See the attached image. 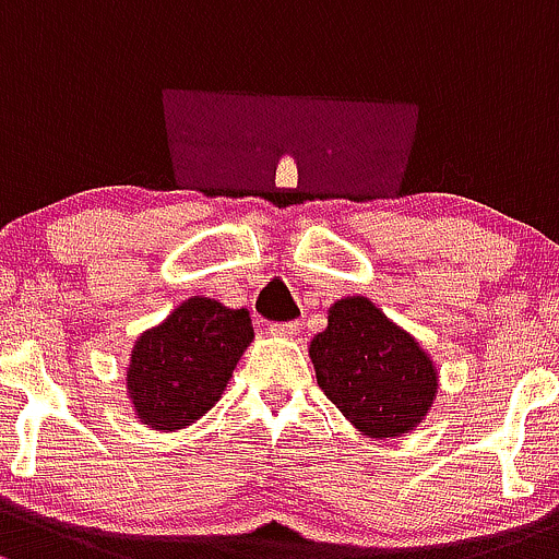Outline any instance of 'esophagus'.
Listing matches in <instances>:
<instances>
[{
	"mask_svg": "<svg viewBox=\"0 0 559 559\" xmlns=\"http://www.w3.org/2000/svg\"><path fill=\"white\" fill-rule=\"evenodd\" d=\"M299 329H302V324H299V321H286V324H273V326H270V334H275V337H284V340H292V337H297Z\"/></svg>",
	"mask_w": 559,
	"mask_h": 559,
	"instance_id": "obj_1",
	"label": "esophagus"
}]
</instances>
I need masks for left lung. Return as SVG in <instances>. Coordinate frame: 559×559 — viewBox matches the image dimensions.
<instances>
[{
	"instance_id": "obj_1",
	"label": "left lung",
	"mask_w": 559,
	"mask_h": 559,
	"mask_svg": "<svg viewBox=\"0 0 559 559\" xmlns=\"http://www.w3.org/2000/svg\"><path fill=\"white\" fill-rule=\"evenodd\" d=\"M310 361L329 402L369 439L409 433L437 399L431 356L367 297L329 308L326 329L310 343Z\"/></svg>"
}]
</instances>
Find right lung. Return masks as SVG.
Instances as JSON below:
<instances>
[{
  "label": "right lung",
  "instance_id": "obj_1",
  "mask_svg": "<svg viewBox=\"0 0 559 559\" xmlns=\"http://www.w3.org/2000/svg\"><path fill=\"white\" fill-rule=\"evenodd\" d=\"M251 340L249 310L209 297L185 299L131 350L126 383L139 420L155 431H176L203 418L222 399Z\"/></svg>",
  "mask_w": 559,
  "mask_h": 559
}]
</instances>
